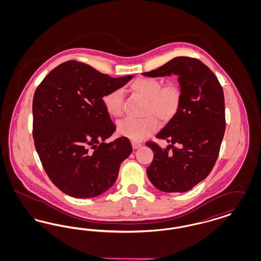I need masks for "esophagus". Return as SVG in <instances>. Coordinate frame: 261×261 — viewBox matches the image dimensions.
Returning a JSON list of instances; mask_svg holds the SVG:
<instances>
[{
    "instance_id": "esophagus-1",
    "label": "esophagus",
    "mask_w": 261,
    "mask_h": 261,
    "mask_svg": "<svg viewBox=\"0 0 261 261\" xmlns=\"http://www.w3.org/2000/svg\"><path fill=\"white\" fill-rule=\"evenodd\" d=\"M142 146L141 143H138V142H132V147L133 149H137L138 148H140Z\"/></svg>"
}]
</instances>
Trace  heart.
I'll list each match as a JSON object with an SVG mask.
<instances>
[{
    "label": "heart",
    "instance_id": "heart-1",
    "mask_svg": "<svg viewBox=\"0 0 261 261\" xmlns=\"http://www.w3.org/2000/svg\"><path fill=\"white\" fill-rule=\"evenodd\" d=\"M131 90L145 99L141 114L142 118H125L117 123V132L132 141H142L158 129L159 118L167 122L178 112L181 102V89L176 83L163 85L160 79L140 77L131 84ZM102 103L107 112L113 117L123 113V93L114 89L102 97Z\"/></svg>",
    "mask_w": 261,
    "mask_h": 261
}]
</instances>
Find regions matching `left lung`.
<instances>
[{
    "instance_id": "left-lung-1",
    "label": "left lung",
    "mask_w": 261,
    "mask_h": 261,
    "mask_svg": "<svg viewBox=\"0 0 261 261\" xmlns=\"http://www.w3.org/2000/svg\"><path fill=\"white\" fill-rule=\"evenodd\" d=\"M142 74L178 76L179 110L155 136L170 145L162 149L155 143H146L153 151L147 174L160 191L188 192L207 177L218 158L226 128L223 90L204 63L188 57L174 58Z\"/></svg>"
}]
</instances>
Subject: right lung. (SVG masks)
<instances>
[{
	"label": "right lung",
	"instance_id": "add662e5",
	"mask_svg": "<svg viewBox=\"0 0 261 261\" xmlns=\"http://www.w3.org/2000/svg\"><path fill=\"white\" fill-rule=\"evenodd\" d=\"M133 78H112L68 61L54 68L33 98V138L50 181L76 199L95 198L115 183L121 162L132 152L126 137L105 141L115 131L102 97Z\"/></svg>",
	"mask_w": 261,
	"mask_h": 261
}]
</instances>
